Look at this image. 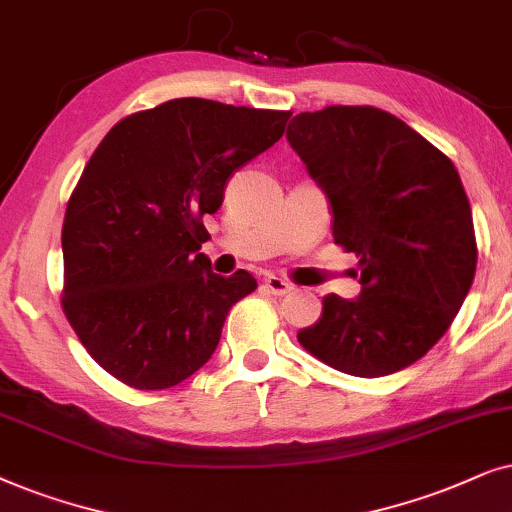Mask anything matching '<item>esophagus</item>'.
Masks as SVG:
<instances>
[{"label":"esophagus","instance_id":"obj_1","mask_svg":"<svg viewBox=\"0 0 512 512\" xmlns=\"http://www.w3.org/2000/svg\"><path fill=\"white\" fill-rule=\"evenodd\" d=\"M264 288H267L271 295H276V297H283V295H288V292L295 290L292 288V283L283 281V278H278V276L264 278Z\"/></svg>","mask_w":512,"mask_h":512}]
</instances>
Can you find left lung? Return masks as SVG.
Returning <instances> with one entry per match:
<instances>
[{"mask_svg":"<svg viewBox=\"0 0 512 512\" xmlns=\"http://www.w3.org/2000/svg\"><path fill=\"white\" fill-rule=\"evenodd\" d=\"M285 135L330 201L335 243L356 252L363 288L327 295L299 344L353 377L405 370L452 325L478 264L454 163L377 107L302 112Z\"/></svg>","mask_w":512,"mask_h":512,"instance_id":"left-lung-1","label":"left lung"}]
</instances>
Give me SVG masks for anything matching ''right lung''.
I'll list each match as a JSON object with an SVG mask.
<instances>
[{"instance_id": "obj_1", "label": "right lung", "mask_w": 512, "mask_h": 512, "mask_svg": "<svg viewBox=\"0 0 512 512\" xmlns=\"http://www.w3.org/2000/svg\"><path fill=\"white\" fill-rule=\"evenodd\" d=\"M290 112L168 100L109 131L63 222V311L102 370L140 391L203 367L224 318L257 281L213 274L203 215L234 170L281 140Z\"/></svg>"}]
</instances>
